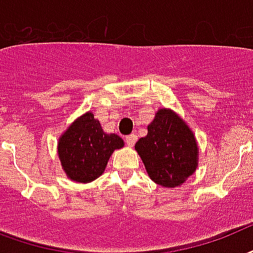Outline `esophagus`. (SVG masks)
I'll return each mask as SVG.
<instances>
[{"instance_id": "34e87169", "label": "esophagus", "mask_w": 253, "mask_h": 253, "mask_svg": "<svg viewBox=\"0 0 253 253\" xmlns=\"http://www.w3.org/2000/svg\"><path fill=\"white\" fill-rule=\"evenodd\" d=\"M125 141H126L128 146H133V145L136 144L137 136H136V134H129V136L125 137Z\"/></svg>"}]
</instances>
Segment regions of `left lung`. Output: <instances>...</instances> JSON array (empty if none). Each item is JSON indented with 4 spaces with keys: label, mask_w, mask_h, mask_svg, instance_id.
Listing matches in <instances>:
<instances>
[{
    "label": "left lung",
    "mask_w": 253,
    "mask_h": 253,
    "mask_svg": "<svg viewBox=\"0 0 253 253\" xmlns=\"http://www.w3.org/2000/svg\"><path fill=\"white\" fill-rule=\"evenodd\" d=\"M134 149L152 181L162 187H178L195 173L199 160L197 138L187 123L173 109L161 108Z\"/></svg>",
    "instance_id": "obj_1"
}]
</instances>
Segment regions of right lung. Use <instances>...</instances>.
I'll list each match as a JSON object with an SVG mask.
<instances>
[{"label":"right lung","instance_id":"right-lung-1","mask_svg":"<svg viewBox=\"0 0 253 253\" xmlns=\"http://www.w3.org/2000/svg\"><path fill=\"white\" fill-rule=\"evenodd\" d=\"M123 146V138L116 133H105L95 115L88 111L60 134L58 157L68 179L88 183L104 173L109 157Z\"/></svg>","mask_w":253,"mask_h":253}]
</instances>
